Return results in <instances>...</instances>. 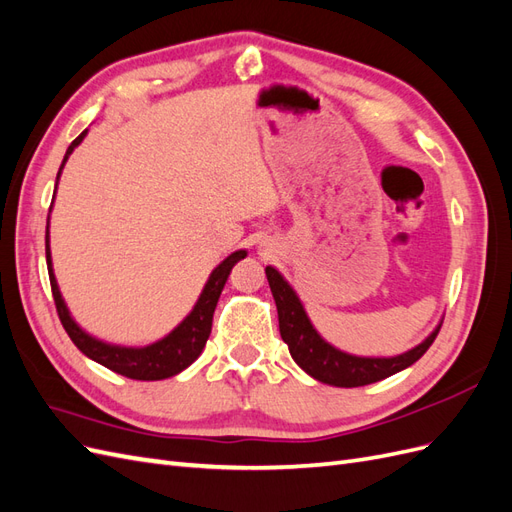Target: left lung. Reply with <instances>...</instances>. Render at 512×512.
Listing matches in <instances>:
<instances>
[{
	"label": "left lung",
	"instance_id": "8db88e82",
	"mask_svg": "<svg viewBox=\"0 0 512 512\" xmlns=\"http://www.w3.org/2000/svg\"><path fill=\"white\" fill-rule=\"evenodd\" d=\"M265 273L277 305L280 333L284 342L288 344L290 356L307 376H312L322 384L352 389V386H365L389 378L421 359L442 327L440 320L438 327L433 329L421 344L395 356L348 354L329 344L327 339L316 331L301 299L297 297V292H294V288L286 282V277L280 271L275 267H267Z\"/></svg>",
	"mask_w": 512,
	"mask_h": 512
}]
</instances>
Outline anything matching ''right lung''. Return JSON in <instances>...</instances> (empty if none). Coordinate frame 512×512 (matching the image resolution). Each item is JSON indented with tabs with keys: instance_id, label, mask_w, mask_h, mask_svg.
Instances as JSON below:
<instances>
[{
	"instance_id": "obj_1",
	"label": "right lung",
	"mask_w": 512,
	"mask_h": 512,
	"mask_svg": "<svg viewBox=\"0 0 512 512\" xmlns=\"http://www.w3.org/2000/svg\"><path fill=\"white\" fill-rule=\"evenodd\" d=\"M85 136H87V130L76 136L72 145L68 147L64 162H61V166H59L57 181L61 177V170H64L68 158L72 156V151L83 143ZM55 194H57V183H55ZM53 200H55V196H53ZM51 209H53V203H51ZM49 220H46V265H49L51 290H53V299L57 305L59 320H61V324H64V329L70 335L74 346L79 348L85 356H89L91 361H96V363L104 365L106 369L115 371V374H121V376L132 378V380H164V378H173V376L181 374L183 369H188L198 359L200 352H203V348L207 344L215 305H218V299L224 290V284L228 280L232 267H235L241 258H245L247 252L245 250L232 252L228 258H224L220 265L211 271L203 292H200L196 305L192 307V312L185 316L168 335L158 339V342H153L149 346H141V348L119 346V344L102 342V339L89 335L72 318L64 297H61L59 284L55 280L51 245H49L51 243Z\"/></svg>"
}]
</instances>
